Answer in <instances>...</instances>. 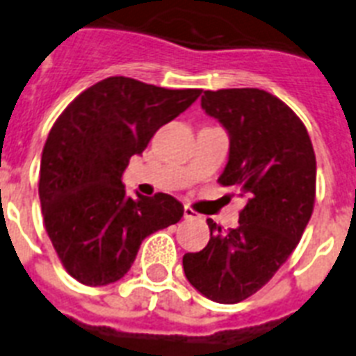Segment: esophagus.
Here are the masks:
<instances>
[{
    "instance_id": "1",
    "label": "esophagus",
    "mask_w": 356,
    "mask_h": 356,
    "mask_svg": "<svg viewBox=\"0 0 356 356\" xmlns=\"http://www.w3.org/2000/svg\"><path fill=\"white\" fill-rule=\"evenodd\" d=\"M184 218L186 220H194V218H197V212L194 211V209H190V207H184Z\"/></svg>"
}]
</instances>
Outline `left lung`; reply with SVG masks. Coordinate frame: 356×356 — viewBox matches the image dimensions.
I'll list each match as a JSON object with an SVG mask.
<instances>
[{"mask_svg":"<svg viewBox=\"0 0 356 356\" xmlns=\"http://www.w3.org/2000/svg\"><path fill=\"white\" fill-rule=\"evenodd\" d=\"M201 107L229 133V161L218 183L245 207L236 229L207 220L211 240L183 257L190 284L216 303L259 292L299 243L316 200V155L303 122L259 88L205 90Z\"/></svg>","mask_w":356,"mask_h":356,"instance_id":"1","label":"left lung"}]
</instances>
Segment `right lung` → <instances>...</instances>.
I'll list each match as a JSON object with an SVG mask.
<instances>
[{
  "instance_id": "1",
  "label": "right lung",
  "mask_w": 356,
  "mask_h": 356,
  "mask_svg": "<svg viewBox=\"0 0 356 356\" xmlns=\"http://www.w3.org/2000/svg\"><path fill=\"white\" fill-rule=\"evenodd\" d=\"M200 94L107 77L81 92L53 123L38 195L47 236L74 279L86 286L116 282L145 236L183 218V205L172 195L129 197L122 175L129 159Z\"/></svg>"
}]
</instances>
